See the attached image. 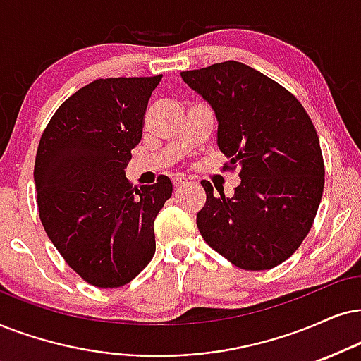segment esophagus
I'll return each mask as SVG.
<instances>
[{"instance_id":"1","label":"esophagus","mask_w":361,"mask_h":361,"mask_svg":"<svg viewBox=\"0 0 361 361\" xmlns=\"http://www.w3.org/2000/svg\"><path fill=\"white\" fill-rule=\"evenodd\" d=\"M186 183H188V180H185V178H175V180H173V186H175V190H180L181 186H185Z\"/></svg>"}]
</instances>
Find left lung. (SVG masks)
<instances>
[{
    "label": "left lung",
    "mask_w": 361,
    "mask_h": 361,
    "mask_svg": "<svg viewBox=\"0 0 361 361\" xmlns=\"http://www.w3.org/2000/svg\"><path fill=\"white\" fill-rule=\"evenodd\" d=\"M212 104L218 147L240 168L226 198L203 180L207 203L196 214L203 240L243 270H270L290 258L317 216L325 165L308 113L288 90L238 61L181 73Z\"/></svg>",
    "instance_id": "1"
}]
</instances>
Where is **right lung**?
<instances>
[{
	"label": "right lung",
	"instance_id": "1",
	"mask_svg": "<svg viewBox=\"0 0 361 361\" xmlns=\"http://www.w3.org/2000/svg\"><path fill=\"white\" fill-rule=\"evenodd\" d=\"M161 75L102 78L56 109L35 161L41 223L65 262L98 288L126 285L152 262L154 218L170 178L133 188L125 176Z\"/></svg>",
	"mask_w": 361,
	"mask_h": 361
}]
</instances>
